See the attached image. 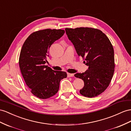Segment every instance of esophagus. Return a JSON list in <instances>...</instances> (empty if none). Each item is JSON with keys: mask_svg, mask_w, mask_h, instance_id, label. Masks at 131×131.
Wrapping results in <instances>:
<instances>
[{"mask_svg": "<svg viewBox=\"0 0 131 131\" xmlns=\"http://www.w3.org/2000/svg\"><path fill=\"white\" fill-rule=\"evenodd\" d=\"M73 76H74V74H73V73H68V77H69V78H70V77H73Z\"/></svg>", "mask_w": 131, "mask_h": 131, "instance_id": "esophagus-1", "label": "esophagus"}]
</instances>
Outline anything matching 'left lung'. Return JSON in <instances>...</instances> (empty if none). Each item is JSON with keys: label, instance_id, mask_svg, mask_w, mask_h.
I'll list each match as a JSON object with an SVG mask.
<instances>
[{"label": "left lung", "instance_id": "obj_1", "mask_svg": "<svg viewBox=\"0 0 131 131\" xmlns=\"http://www.w3.org/2000/svg\"><path fill=\"white\" fill-rule=\"evenodd\" d=\"M65 31L78 55L84 59L83 63L89 66L85 72L74 75L84 81L80 93L90 98L99 95L110 85L115 71L111 43L105 34L97 29L66 28Z\"/></svg>", "mask_w": 131, "mask_h": 131}]
</instances>
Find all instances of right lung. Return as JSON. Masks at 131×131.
<instances>
[{"mask_svg": "<svg viewBox=\"0 0 131 131\" xmlns=\"http://www.w3.org/2000/svg\"><path fill=\"white\" fill-rule=\"evenodd\" d=\"M61 29H45L32 33L23 44L19 57L21 74L31 92L41 99H49L58 92L66 72L55 71L48 66L50 47L64 34Z\"/></svg>", "mask_w": 131, "mask_h": 131, "instance_id": "right-lung-1", "label": "right lung"}]
</instances>
